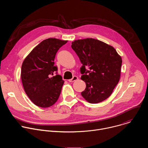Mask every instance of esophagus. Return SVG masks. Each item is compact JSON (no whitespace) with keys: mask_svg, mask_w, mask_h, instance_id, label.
<instances>
[{"mask_svg":"<svg viewBox=\"0 0 148 148\" xmlns=\"http://www.w3.org/2000/svg\"><path fill=\"white\" fill-rule=\"evenodd\" d=\"M78 77L77 76H76V75H75V76H74L71 79H70L69 80V82H74V81H76L77 79H78Z\"/></svg>","mask_w":148,"mask_h":148,"instance_id":"obj_1","label":"esophagus"}]
</instances>
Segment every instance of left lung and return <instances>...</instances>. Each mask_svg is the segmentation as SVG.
Here are the masks:
<instances>
[{"mask_svg": "<svg viewBox=\"0 0 148 148\" xmlns=\"http://www.w3.org/2000/svg\"><path fill=\"white\" fill-rule=\"evenodd\" d=\"M71 47L82 64L81 78L86 88L81 95L91 103L108 98L120 78L121 56L113 47L92 38L75 40Z\"/></svg>", "mask_w": 148, "mask_h": 148, "instance_id": "obj_1", "label": "left lung"}]
</instances>
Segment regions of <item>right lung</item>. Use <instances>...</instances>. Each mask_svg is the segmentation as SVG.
<instances>
[{
  "label": "right lung",
  "mask_w": 148,
  "mask_h": 148,
  "mask_svg": "<svg viewBox=\"0 0 148 148\" xmlns=\"http://www.w3.org/2000/svg\"><path fill=\"white\" fill-rule=\"evenodd\" d=\"M67 41L49 38L41 41L23 61L21 78L26 94L38 107L47 108L58 100L64 81L54 58Z\"/></svg>",
  "instance_id": "add662e5"
}]
</instances>
